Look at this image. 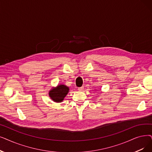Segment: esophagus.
Instances as JSON below:
<instances>
[{
  "mask_svg": "<svg viewBox=\"0 0 152 152\" xmlns=\"http://www.w3.org/2000/svg\"><path fill=\"white\" fill-rule=\"evenodd\" d=\"M83 89H84V86H81V87L78 88V91H83Z\"/></svg>",
  "mask_w": 152,
  "mask_h": 152,
  "instance_id": "1",
  "label": "esophagus"
}]
</instances>
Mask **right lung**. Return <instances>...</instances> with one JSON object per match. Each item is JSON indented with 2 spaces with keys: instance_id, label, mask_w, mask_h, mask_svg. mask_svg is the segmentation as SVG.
<instances>
[{
  "instance_id": "add662e5",
  "label": "right lung",
  "mask_w": 152,
  "mask_h": 152,
  "mask_svg": "<svg viewBox=\"0 0 152 152\" xmlns=\"http://www.w3.org/2000/svg\"><path fill=\"white\" fill-rule=\"evenodd\" d=\"M69 88L65 85H60L55 89H53L49 92V95L53 101L56 102H61L64 97L68 93Z\"/></svg>"
}]
</instances>
